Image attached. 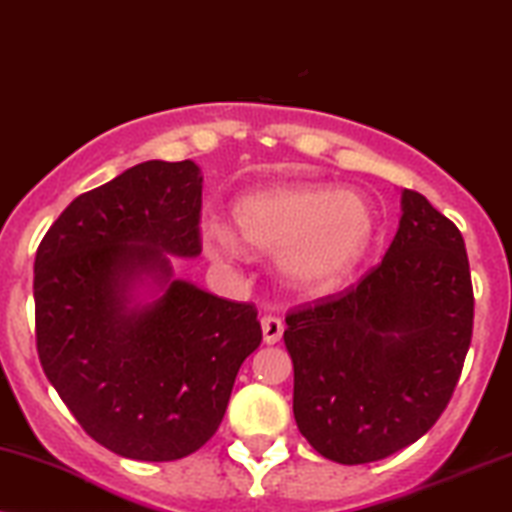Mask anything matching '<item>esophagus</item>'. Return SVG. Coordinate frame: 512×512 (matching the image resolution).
Instances as JSON below:
<instances>
[{"mask_svg": "<svg viewBox=\"0 0 512 512\" xmlns=\"http://www.w3.org/2000/svg\"><path fill=\"white\" fill-rule=\"evenodd\" d=\"M261 328H263V340L268 345H275L282 338V330H285V323H282L280 316H263L261 318Z\"/></svg>", "mask_w": 512, "mask_h": 512, "instance_id": "esophagus-1", "label": "esophagus"}]
</instances>
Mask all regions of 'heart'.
I'll list each match as a JSON object with an SVG mask.
<instances>
[{
	"instance_id": "obj_1",
	"label": "heart",
	"mask_w": 512,
	"mask_h": 512,
	"mask_svg": "<svg viewBox=\"0 0 512 512\" xmlns=\"http://www.w3.org/2000/svg\"><path fill=\"white\" fill-rule=\"evenodd\" d=\"M234 234L206 227L218 258L244 249L278 254L287 280L309 292H328L350 280L378 239V213L359 191L330 184H278L249 191L232 203Z\"/></svg>"
}]
</instances>
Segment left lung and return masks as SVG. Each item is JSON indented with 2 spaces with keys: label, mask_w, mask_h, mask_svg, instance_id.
Instances as JSON below:
<instances>
[{
  "label": "left lung",
  "mask_w": 512,
  "mask_h": 512,
  "mask_svg": "<svg viewBox=\"0 0 512 512\" xmlns=\"http://www.w3.org/2000/svg\"><path fill=\"white\" fill-rule=\"evenodd\" d=\"M465 239L417 191L357 287L287 314L294 419L323 458L364 465L419 441L450 402L472 340Z\"/></svg>",
  "instance_id": "8db88e82"
}]
</instances>
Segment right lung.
<instances>
[{"mask_svg": "<svg viewBox=\"0 0 512 512\" xmlns=\"http://www.w3.org/2000/svg\"><path fill=\"white\" fill-rule=\"evenodd\" d=\"M201 189L196 162H141L74 198L35 254L42 371L83 431L129 460L196 453L263 338L254 304L172 278L167 253L201 254ZM141 286L156 299L138 300Z\"/></svg>", "mask_w": 512, "mask_h": 512, "instance_id": "right-lung-1", "label": "right lung"}]
</instances>
